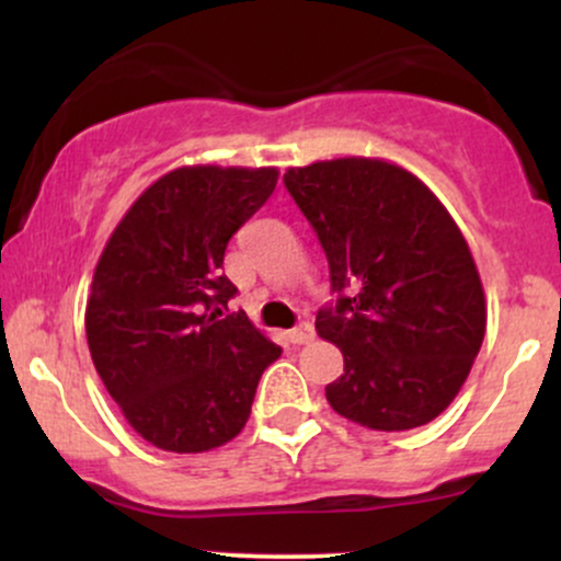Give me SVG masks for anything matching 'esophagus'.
<instances>
[{
  "label": "esophagus",
  "mask_w": 561,
  "mask_h": 561,
  "mask_svg": "<svg viewBox=\"0 0 561 561\" xmlns=\"http://www.w3.org/2000/svg\"><path fill=\"white\" fill-rule=\"evenodd\" d=\"M311 340H313V324H308V321H302V324H298L293 332H289V343L295 345H308Z\"/></svg>",
  "instance_id": "34e87169"
}]
</instances>
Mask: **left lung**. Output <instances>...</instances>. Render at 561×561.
<instances>
[{
	"instance_id": "8db88e82",
	"label": "left lung",
	"mask_w": 561,
	"mask_h": 561,
	"mask_svg": "<svg viewBox=\"0 0 561 561\" xmlns=\"http://www.w3.org/2000/svg\"><path fill=\"white\" fill-rule=\"evenodd\" d=\"M285 186L317 231L337 293L317 317L319 337L345 358L327 401L379 433L433 422L485 337V293L461 229L427 184L382 158L287 169Z\"/></svg>"
}]
</instances>
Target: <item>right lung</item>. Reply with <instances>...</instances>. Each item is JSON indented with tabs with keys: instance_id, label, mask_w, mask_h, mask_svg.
Instances as JSON below:
<instances>
[{
	"instance_id": "obj_1",
	"label": "right lung",
	"mask_w": 561,
	"mask_h": 561,
	"mask_svg": "<svg viewBox=\"0 0 561 561\" xmlns=\"http://www.w3.org/2000/svg\"><path fill=\"white\" fill-rule=\"evenodd\" d=\"M276 179L240 165L163 173L96 261L83 317L94 369L160 450L203 454L240 435L263 369L282 356L244 311L220 319L237 293L221 272L227 244Z\"/></svg>"
}]
</instances>
